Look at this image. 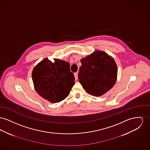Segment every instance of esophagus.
<instances>
[{"instance_id": "obj_1", "label": "esophagus", "mask_w": 150, "mask_h": 150, "mask_svg": "<svg viewBox=\"0 0 150 150\" xmlns=\"http://www.w3.org/2000/svg\"><path fill=\"white\" fill-rule=\"evenodd\" d=\"M74 77H75V80H78V73H77V72L74 73Z\"/></svg>"}]
</instances>
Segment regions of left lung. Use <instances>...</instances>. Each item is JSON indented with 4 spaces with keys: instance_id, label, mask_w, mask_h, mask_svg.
<instances>
[{
    "instance_id": "left-lung-1",
    "label": "left lung",
    "mask_w": 150,
    "mask_h": 150,
    "mask_svg": "<svg viewBox=\"0 0 150 150\" xmlns=\"http://www.w3.org/2000/svg\"><path fill=\"white\" fill-rule=\"evenodd\" d=\"M79 79L85 91L99 97L110 90L117 79L118 68L114 59L105 52L96 50L81 60Z\"/></svg>"
}]
</instances>
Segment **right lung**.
Wrapping results in <instances>:
<instances>
[{
	"instance_id": "1",
	"label": "right lung",
	"mask_w": 150,
	"mask_h": 150,
	"mask_svg": "<svg viewBox=\"0 0 150 150\" xmlns=\"http://www.w3.org/2000/svg\"><path fill=\"white\" fill-rule=\"evenodd\" d=\"M47 57L34 67L32 78L36 91L44 99L57 103L65 99L74 85V76L69 62Z\"/></svg>"
}]
</instances>
